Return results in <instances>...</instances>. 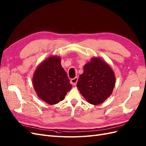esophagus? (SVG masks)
<instances>
[{"instance_id": "esophagus-1", "label": "esophagus", "mask_w": 146, "mask_h": 146, "mask_svg": "<svg viewBox=\"0 0 146 146\" xmlns=\"http://www.w3.org/2000/svg\"><path fill=\"white\" fill-rule=\"evenodd\" d=\"M77 81H78V77H76L75 78H72L71 80H70V83H71L73 85L76 86V85H77Z\"/></svg>"}]
</instances>
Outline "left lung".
I'll return each instance as SVG.
<instances>
[{"instance_id":"left-lung-1","label":"left lung","mask_w":146,"mask_h":146,"mask_svg":"<svg viewBox=\"0 0 146 146\" xmlns=\"http://www.w3.org/2000/svg\"><path fill=\"white\" fill-rule=\"evenodd\" d=\"M77 86L88 103L99 105L112 94L116 78L110 66L100 58L94 57L83 67Z\"/></svg>"}]
</instances>
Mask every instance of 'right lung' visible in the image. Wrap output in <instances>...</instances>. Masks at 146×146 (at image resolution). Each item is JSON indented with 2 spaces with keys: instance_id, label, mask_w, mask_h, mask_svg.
Wrapping results in <instances>:
<instances>
[{
  "instance_id": "right-lung-1",
  "label": "right lung",
  "mask_w": 146,
  "mask_h": 146,
  "mask_svg": "<svg viewBox=\"0 0 146 146\" xmlns=\"http://www.w3.org/2000/svg\"><path fill=\"white\" fill-rule=\"evenodd\" d=\"M32 82L38 96L50 105L63 100L72 88L67 74L61 66V58L56 56L48 57L38 66Z\"/></svg>"
}]
</instances>
